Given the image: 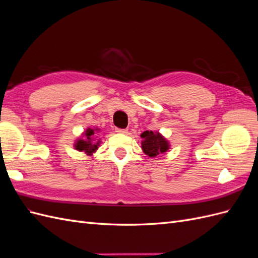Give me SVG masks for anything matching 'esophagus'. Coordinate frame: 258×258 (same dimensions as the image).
Here are the masks:
<instances>
[{"mask_svg": "<svg viewBox=\"0 0 258 258\" xmlns=\"http://www.w3.org/2000/svg\"><path fill=\"white\" fill-rule=\"evenodd\" d=\"M116 132H117V134L126 135V134H128V130H127V129H119V128H116Z\"/></svg>", "mask_w": 258, "mask_h": 258, "instance_id": "1", "label": "esophagus"}]
</instances>
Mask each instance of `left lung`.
Listing matches in <instances>:
<instances>
[{
    "instance_id": "1",
    "label": "left lung",
    "mask_w": 258,
    "mask_h": 258,
    "mask_svg": "<svg viewBox=\"0 0 258 258\" xmlns=\"http://www.w3.org/2000/svg\"><path fill=\"white\" fill-rule=\"evenodd\" d=\"M143 139L142 141V150L144 154L148 155L150 157H156L160 154L166 153L169 148V142L163 138L159 132H153V131H144L141 135Z\"/></svg>"
}]
</instances>
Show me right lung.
Listing matches in <instances>:
<instances>
[{
	"mask_svg": "<svg viewBox=\"0 0 258 258\" xmlns=\"http://www.w3.org/2000/svg\"><path fill=\"white\" fill-rule=\"evenodd\" d=\"M98 131H100V129L98 128H88L86 130L82 138L76 140V142L74 144L75 150L80 152H85L87 155H91L92 153H95L98 150V146L100 145V140H97L96 141Z\"/></svg>",
	"mask_w": 258,
	"mask_h": 258,
	"instance_id": "1",
	"label": "right lung"
}]
</instances>
